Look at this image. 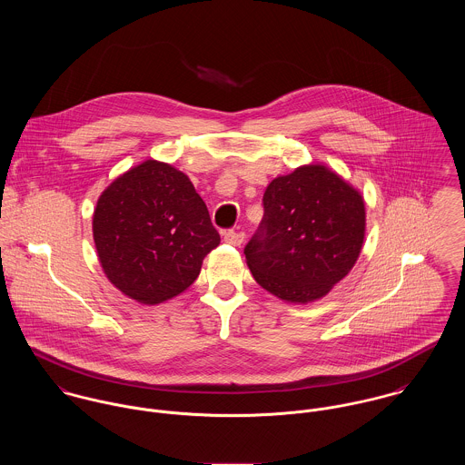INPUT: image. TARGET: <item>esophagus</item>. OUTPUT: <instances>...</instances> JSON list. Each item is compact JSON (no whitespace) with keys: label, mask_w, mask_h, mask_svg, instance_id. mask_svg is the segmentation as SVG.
Segmentation results:
<instances>
[{"label":"esophagus","mask_w":465,"mask_h":465,"mask_svg":"<svg viewBox=\"0 0 465 465\" xmlns=\"http://www.w3.org/2000/svg\"><path fill=\"white\" fill-rule=\"evenodd\" d=\"M223 240H225L229 245H234V247H238V245H242V243H243V240H245V234H243L242 231H234V229H229V231H225V232H223Z\"/></svg>","instance_id":"34e87169"}]
</instances>
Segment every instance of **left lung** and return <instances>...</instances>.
<instances>
[{"mask_svg":"<svg viewBox=\"0 0 465 465\" xmlns=\"http://www.w3.org/2000/svg\"><path fill=\"white\" fill-rule=\"evenodd\" d=\"M263 218L243 249L258 284L288 302L324 297L356 263L365 236L361 195L322 164L273 179Z\"/></svg>","mask_w":465,"mask_h":465,"instance_id":"left-lung-1","label":"left lung"}]
</instances>
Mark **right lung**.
I'll return each mask as SVG.
<instances>
[{
	"label": "right lung",
	"mask_w": 465,
	"mask_h": 465,
	"mask_svg": "<svg viewBox=\"0 0 465 465\" xmlns=\"http://www.w3.org/2000/svg\"><path fill=\"white\" fill-rule=\"evenodd\" d=\"M93 236L109 281L143 304L192 286L202 260L220 243L188 175L157 161L129 170L102 193Z\"/></svg>",
	"instance_id": "1"
}]
</instances>
